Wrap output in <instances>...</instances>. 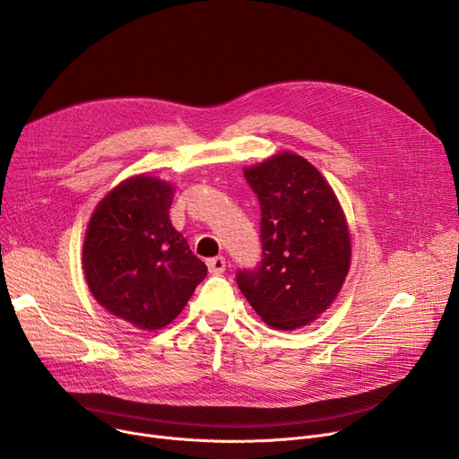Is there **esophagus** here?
Segmentation results:
<instances>
[{"label":"esophagus","mask_w":459,"mask_h":459,"mask_svg":"<svg viewBox=\"0 0 459 459\" xmlns=\"http://www.w3.org/2000/svg\"><path fill=\"white\" fill-rule=\"evenodd\" d=\"M206 264H208V272H210V273H213V275H220V273H223V272H225V268H227V260H225L223 256H213V258H208V260H206Z\"/></svg>","instance_id":"34e87169"}]
</instances>
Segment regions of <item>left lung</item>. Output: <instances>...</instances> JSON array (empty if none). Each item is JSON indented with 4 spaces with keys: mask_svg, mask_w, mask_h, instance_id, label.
<instances>
[{
    "mask_svg": "<svg viewBox=\"0 0 459 459\" xmlns=\"http://www.w3.org/2000/svg\"><path fill=\"white\" fill-rule=\"evenodd\" d=\"M244 175L260 204L262 260L239 270L236 282L268 325H307L333 303L350 270L344 212L318 169L298 154H277Z\"/></svg>",
    "mask_w": 459,
    "mask_h": 459,
    "instance_id": "left-lung-1",
    "label": "left lung"
}]
</instances>
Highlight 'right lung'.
Masks as SVG:
<instances>
[{
	"mask_svg": "<svg viewBox=\"0 0 459 459\" xmlns=\"http://www.w3.org/2000/svg\"><path fill=\"white\" fill-rule=\"evenodd\" d=\"M173 186L152 177L118 184L96 206L83 242L89 290L111 315L137 329L171 324L206 277L171 225Z\"/></svg>",
	"mask_w": 459,
	"mask_h": 459,
	"instance_id": "obj_1",
	"label": "right lung"
}]
</instances>
